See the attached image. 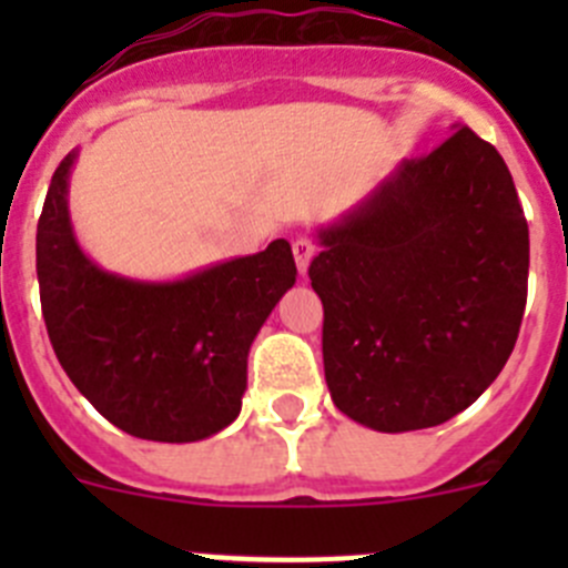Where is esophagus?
<instances>
[{
  "mask_svg": "<svg viewBox=\"0 0 568 568\" xmlns=\"http://www.w3.org/2000/svg\"><path fill=\"white\" fill-rule=\"evenodd\" d=\"M293 255H295V264H298V273L301 275L307 273L310 261H313V255H315L313 239H304V235H298V239L293 241Z\"/></svg>",
  "mask_w": 568,
  "mask_h": 568,
  "instance_id": "34e87169",
  "label": "esophagus"
}]
</instances>
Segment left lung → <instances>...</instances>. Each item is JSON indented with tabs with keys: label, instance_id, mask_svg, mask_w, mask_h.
Instances as JSON below:
<instances>
[{
	"label": "left lung",
	"instance_id": "left-lung-1",
	"mask_svg": "<svg viewBox=\"0 0 568 568\" xmlns=\"http://www.w3.org/2000/svg\"><path fill=\"white\" fill-rule=\"evenodd\" d=\"M315 235L324 375L346 418L426 429L498 378L524 318L529 227L489 142L455 124Z\"/></svg>",
	"mask_w": 568,
	"mask_h": 568
}]
</instances>
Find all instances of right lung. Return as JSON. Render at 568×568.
Listing matches in <instances>:
<instances>
[{
    "label": "right lung",
    "instance_id": "obj_1",
    "mask_svg": "<svg viewBox=\"0 0 568 568\" xmlns=\"http://www.w3.org/2000/svg\"><path fill=\"white\" fill-rule=\"evenodd\" d=\"M77 150L50 179L37 227V275L50 344L68 378L122 433L193 444L241 413L247 355L295 284L284 239L175 281L102 270L79 247L68 210Z\"/></svg>",
    "mask_w": 568,
    "mask_h": 568
}]
</instances>
